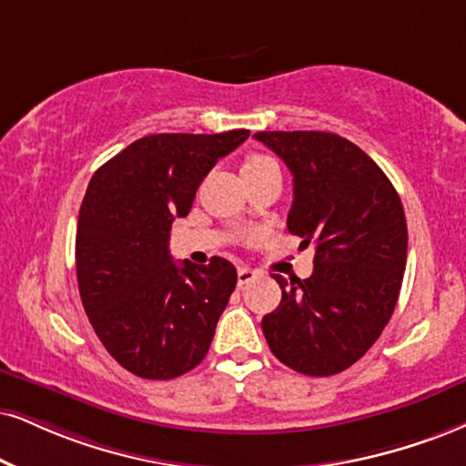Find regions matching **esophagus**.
Returning a JSON list of instances; mask_svg holds the SVG:
<instances>
[{"mask_svg": "<svg viewBox=\"0 0 466 466\" xmlns=\"http://www.w3.org/2000/svg\"><path fill=\"white\" fill-rule=\"evenodd\" d=\"M255 279H257L255 269H250V268H239L238 269V283H239V287L248 285L250 280H255Z\"/></svg>", "mask_w": 466, "mask_h": 466, "instance_id": "1", "label": "esophagus"}]
</instances>
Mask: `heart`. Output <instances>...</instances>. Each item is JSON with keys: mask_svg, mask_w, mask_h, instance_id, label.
<instances>
[{"mask_svg": "<svg viewBox=\"0 0 466 466\" xmlns=\"http://www.w3.org/2000/svg\"><path fill=\"white\" fill-rule=\"evenodd\" d=\"M272 164H277V162H274L272 157H268V155H250V157H246V162L242 166V172L266 168V166H272Z\"/></svg>", "mask_w": 466, "mask_h": 466, "instance_id": "b5f03b06", "label": "heart"}]
</instances>
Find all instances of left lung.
Returning <instances> with one entry per match:
<instances>
[{"instance_id": "1", "label": "left lung", "mask_w": 466, "mask_h": 466, "mask_svg": "<svg viewBox=\"0 0 466 466\" xmlns=\"http://www.w3.org/2000/svg\"><path fill=\"white\" fill-rule=\"evenodd\" d=\"M294 175L287 228L315 244L313 274L287 280L261 319L280 363L332 376L370 350L391 319L406 269L409 231L400 194L373 159L329 131H259Z\"/></svg>"}]
</instances>
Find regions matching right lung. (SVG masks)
<instances>
[{
  "label": "right lung",
  "mask_w": 466,
  "mask_h": 466,
  "mask_svg": "<svg viewBox=\"0 0 466 466\" xmlns=\"http://www.w3.org/2000/svg\"><path fill=\"white\" fill-rule=\"evenodd\" d=\"M248 136H145L88 183L75 238L79 296L103 346L136 376H183L211 346L238 272L222 257L177 266L170 224L189 214L207 172Z\"/></svg>",
  "instance_id": "add662e5"
}]
</instances>
